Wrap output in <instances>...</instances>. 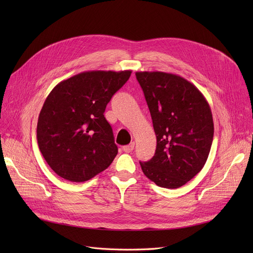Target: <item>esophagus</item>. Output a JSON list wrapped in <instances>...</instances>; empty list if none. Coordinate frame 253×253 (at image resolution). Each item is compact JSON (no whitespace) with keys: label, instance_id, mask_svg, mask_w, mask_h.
Segmentation results:
<instances>
[{"label":"esophagus","instance_id":"34e87169","mask_svg":"<svg viewBox=\"0 0 253 253\" xmlns=\"http://www.w3.org/2000/svg\"><path fill=\"white\" fill-rule=\"evenodd\" d=\"M134 145H135L134 142H131V143L128 144V145H124V147H123V151H124L125 153H130V152L133 151Z\"/></svg>","mask_w":253,"mask_h":253}]
</instances>
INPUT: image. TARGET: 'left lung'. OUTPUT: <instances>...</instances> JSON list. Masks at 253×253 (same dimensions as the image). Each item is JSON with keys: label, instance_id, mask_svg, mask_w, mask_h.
Masks as SVG:
<instances>
[{"label": "left lung", "instance_id": "1", "mask_svg": "<svg viewBox=\"0 0 253 253\" xmlns=\"http://www.w3.org/2000/svg\"><path fill=\"white\" fill-rule=\"evenodd\" d=\"M157 137L155 156L139 162L157 185L177 189L204 167L214 125L204 95L184 78L164 72H136Z\"/></svg>", "mask_w": 253, "mask_h": 253}]
</instances>
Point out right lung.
<instances>
[{
    "instance_id": "add662e5",
    "label": "right lung",
    "mask_w": 253,
    "mask_h": 253,
    "mask_svg": "<svg viewBox=\"0 0 253 253\" xmlns=\"http://www.w3.org/2000/svg\"><path fill=\"white\" fill-rule=\"evenodd\" d=\"M131 71H88L58 83L47 96L37 126L39 149L50 168L70 181L91 179L118 154L104 111Z\"/></svg>"
}]
</instances>
